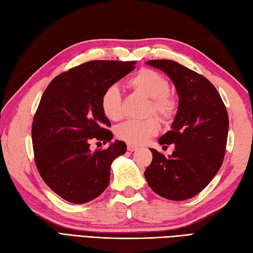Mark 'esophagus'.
I'll use <instances>...</instances> for the list:
<instances>
[{
    "label": "esophagus",
    "instance_id": "esophagus-1",
    "mask_svg": "<svg viewBox=\"0 0 253 253\" xmlns=\"http://www.w3.org/2000/svg\"><path fill=\"white\" fill-rule=\"evenodd\" d=\"M137 149L138 148L136 146H133V144H128V146H127V150H128V151H130V152L135 151V150H137Z\"/></svg>",
    "mask_w": 253,
    "mask_h": 253
}]
</instances>
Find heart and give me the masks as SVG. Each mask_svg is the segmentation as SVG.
I'll return each instance as SVG.
<instances>
[{"label":"heart","instance_id":"heart-1","mask_svg":"<svg viewBox=\"0 0 253 253\" xmlns=\"http://www.w3.org/2000/svg\"><path fill=\"white\" fill-rule=\"evenodd\" d=\"M128 85L151 99L150 112L163 120L174 116L177 109L176 100L171 96L169 84L162 75L153 69L143 68L128 80ZM101 109L103 114L111 121H118L123 116L122 94L118 85L107 87L101 96ZM160 124L151 117L146 121H127L116 128V136L121 140L132 144L146 142L150 137L157 135Z\"/></svg>","mask_w":253,"mask_h":253}]
</instances>
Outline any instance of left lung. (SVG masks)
<instances>
[{
  "label": "left lung",
  "mask_w": 253,
  "mask_h": 253,
  "mask_svg": "<svg viewBox=\"0 0 253 253\" xmlns=\"http://www.w3.org/2000/svg\"><path fill=\"white\" fill-rule=\"evenodd\" d=\"M148 65L165 73L178 94V109L170 130L160 144H174L169 157L150 149L152 162L144 171L159 196L187 200L203 190L221 169L228 133V114L215 87L200 74L177 62L153 60Z\"/></svg>",
  "instance_id": "8db88e82"
}]
</instances>
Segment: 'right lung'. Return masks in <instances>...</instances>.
<instances>
[{
    "mask_svg": "<svg viewBox=\"0 0 253 253\" xmlns=\"http://www.w3.org/2000/svg\"><path fill=\"white\" fill-rule=\"evenodd\" d=\"M135 64L87 62L58 75L43 92L32 123L35 160L42 179L64 200L87 203L109 186L112 162L127 148L124 141H111V123L102 112L101 96ZM92 138L110 146L92 153Z\"/></svg>",
    "mask_w": 253,
    "mask_h": 253,
    "instance_id": "obj_1",
    "label": "right lung"
}]
</instances>
